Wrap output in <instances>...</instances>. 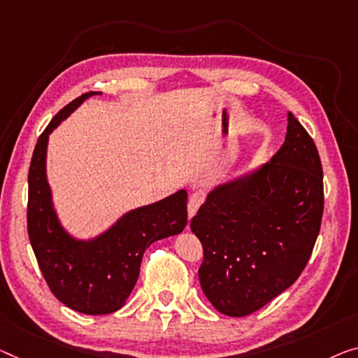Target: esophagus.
<instances>
[{"label": "esophagus", "instance_id": "1", "mask_svg": "<svg viewBox=\"0 0 358 358\" xmlns=\"http://www.w3.org/2000/svg\"><path fill=\"white\" fill-rule=\"evenodd\" d=\"M204 199H206V193H204V191H201V189L194 191V193L189 196V201H188V215H189V218H193L196 215L197 209H199L202 202H204Z\"/></svg>", "mask_w": 358, "mask_h": 358}]
</instances>
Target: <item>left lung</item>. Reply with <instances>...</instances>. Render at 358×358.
Returning <instances> with one entry per match:
<instances>
[{"label":"left lung","instance_id":"1","mask_svg":"<svg viewBox=\"0 0 358 358\" xmlns=\"http://www.w3.org/2000/svg\"><path fill=\"white\" fill-rule=\"evenodd\" d=\"M271 162L207 196L191 220L204 259L206 297L228 317H246L286 291L306 268L322 227L318 149L294 115Z\"/></svg>","mask_w":358,"mask_h":358}]
</instances>
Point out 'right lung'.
<instances>
[{
	"mask_svg": "<svg viewBox=\"0 0 358 358\" xmlns=\"http://www.w3.org/2000/svg\"><path fill=\"white\" fill-rule=\"evenodd\" d=\"M94 92L69 103L48 124L29 169L27 231L36 262L52 294L72 310L106 315L124 307L140 275L145 250L157 239L183 231L188 223V193L165 197L156 204L128 212L115 227L90 243L69 238L52 210L45 161L48 135Z\"/></svg>",
	"mask_w": 358,
	"mask_h": 358,
	"instance_id": "1",
	"label": "right lung"
}]
</instances>
